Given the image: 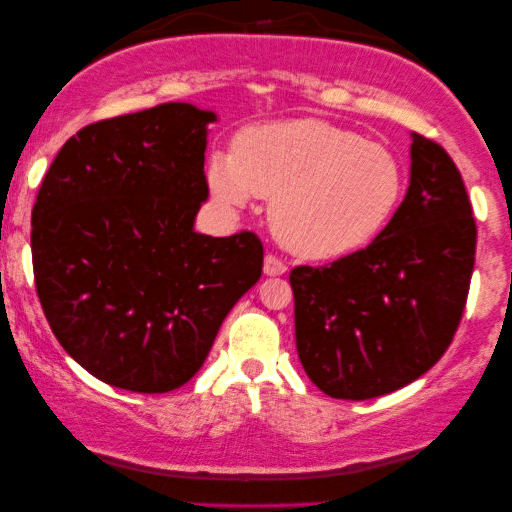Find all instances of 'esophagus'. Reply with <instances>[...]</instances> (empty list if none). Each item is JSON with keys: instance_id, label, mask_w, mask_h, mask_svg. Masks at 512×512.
<instances>
[{"instance_id": "34e87169", "label": "esophagus", "mask_w": 512, "mask_h": 512, "mask_svg": "<svg viewBox=\"0 0 512 512\" xmlns=\"http://www.w3.org/2000/svg\"><path fill=\"white\" fill-rule=\"evenodd\" d=\"M263 272L268 277H279V275H284V272H286V265L279 261L277 256L268 254V256H265V261H263Z\"/></svg>"}]
</instances>
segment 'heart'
<instances>
[{"label":"heart","mask_w":512,"mask_h":512,"mask_svg":"<svg viewBox=\"0 0 512 512\" xmlns=\"http://www.w3.org/2000/svg\"><path fill=\"white\" fill-rule=\"evenodd\" d=\"M209 188L223 207L270 200V228L291 254L324 261L361 249L394 216L405 191L387 146L319 118L251 125L233 156L214 153Z\"/></svg>","instance_id":"b5f03b06"}]
</instances>
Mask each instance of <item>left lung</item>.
Listing matches in <instances>:
<instances>
[{"instance_id":"left-lung-1","label":"left lung","mask_w":512,"mask_h":512,"mask_svg":"<svg viewBox=\"0 0 512 512\" xmlns=\"http://www.w3.org/2000/svg\"><path fill=\"white\" fill-rule=\"evenodd\" d=\"M408 193L366 249L298 265L296 347L331 398L366 401L415 382L457 333L475 263V219L443 146L412 132Z\"/></svg>"}]
</instances>
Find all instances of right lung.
Here are the masks:
<instances>
[{"label": "right lung", "mask_w": 512, "mask_h": 512, "mask_svg": "<svg viewBox=\"0 0 512 512\" xmlns=\"http://www.w3.org/2000/svg\"><path fill=\"white\" fill-rule=\"evenodd\" d=\"M186 102L86 125L69 137L32 209L34 284L51 331L111 387L179 389L205 363L233 305L261 279L254 233H195L207 200V125Z\"/></svg>", "instance_id": "1"}]
</instances>
